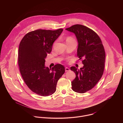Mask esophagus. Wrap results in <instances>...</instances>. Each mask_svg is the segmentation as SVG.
I'll use <instances>...</instances> for the list:
<instances>
[{"instance_id":"obj_1","label":"esophagus","mask_w":123,"mask_h":123,"mask_svg":"<svg viewBox=\"0 0 123 123\" xmlns=\"http://www.w3.org/2000/svg\"><path fill=\"white\" fill-rule=\"evenodd\" d=\"M70 69L69 68H67V67H65V71L66 72L69 71H70Z\"/></svg>"}]
</instances>
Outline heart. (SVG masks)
<instances>
[{"label": "heart", "mask_w": 123, "mask_h": 123, "mask_svg": "<svg viewBox=\"0 0 123 123\" xmlns=\"http://www.w3.org/2000/svg\"><path fill=\"white\" fill-rule=\"evenodd\" d=\"M69 40H74V39H73L72 37H70V36H69V37H68L67 38L66 41H69Z\"/></svg>", "instance_id": "1"}]
</instances>
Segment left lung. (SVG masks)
<instances>
[{
  "label": "left lung",
  "instance_id": "obj_1",
  "mask_svg": "<svg viewBox=\"0 0 123 123\" xmlns=\"http://www.w3.org/2000/svg\"><path fill=\"white\" fill-rule=\"evenodd\" d=\"M66 29L74 33L78 42L77 57L82 58L83 67L80 70L72 66L70 70L76 75L71 82L72 90L84 93L94 88L103 75L105 62V51L102 41L92 29L76 24Z\"/></svg>",
  "mask_w": 123,
  "mask_h": 123
}]
</instances>
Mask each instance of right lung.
Masks as SVG:
<instances>
[{
	"mask_svg": "<svg viewBox=\"0 0 123 123\" xmlns=\"http://www.w3.org/2000/svg\"><path fill=\"white\" fill-rule=\"evenodd\" d=\"M63 30L37 29L26 34L20 43L18 62L21 74L28 88L39 95L54 93L57 82L65 72L62 64H55L51 71L45 66V58Z\"/></svg>",
	"mask_w": 123,
	"mask_h": 123,
	"instance_id": "1",
	"label": "right lung"
}]
</instances>
